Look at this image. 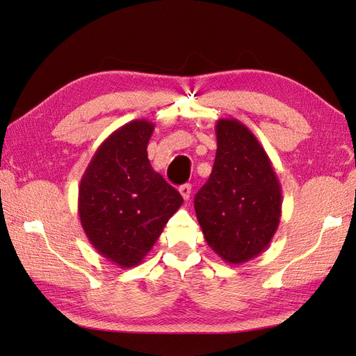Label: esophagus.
Returning a JSON list of instances; mask_svg holds the SVG:
<instances>
[{
	"mask_svg": "<svg viewBox=\"0 0 356 356\" xmlns=\"http://www.w3.org/2000/svg\"><path fill=\"white\" fill-rule=\"evenodd\" d=\"M179 193L181 196L184 197V201H187V199L190 197V193H192V186L190 184H183L179 187Z\"/></svg>",
	"mask_w": 356,
	"mask_h": 356,
	"instance_id": "34e87169",
	"label": "esophagus"
}]
</instances>
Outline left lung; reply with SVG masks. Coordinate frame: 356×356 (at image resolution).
I'll use <instances>...</instances> for the list:
<instances>
[{"mask_svg":"<svg viewBox=\"0 0 356 356\" xmlns=\"http://www.w3.org/2000/svg\"><path fill=\"white\" fill-rule=\"evenodd\" d=\"M211 175L195 196L205 241L225 263L241 264L263 254L281 220L282 190L272 161L237 119L216 122Z\"/></svg>","mask_w":356,"mask_h":356,"instance_id":"8db88e82","label":"left lung"}]
</instances>
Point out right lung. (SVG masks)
<instances>
[{
  "label": "right lung",
  "instance_id": "right-lung-1",
  "mask_svg": "<svg viewBox=\"0 0 356 356\" xmlns=\"http://www.w3.org/2000/svg\"><path fill=\"white\" fill-rule=\"evenodd\" d=\"M154 124L136 119L95 152L78 187V214L90 245L122 268L143 261L183 197L148 159Z\"/></svg>",
  "mask_w": 356,
  "mask_h": 356
}]
</instances>
